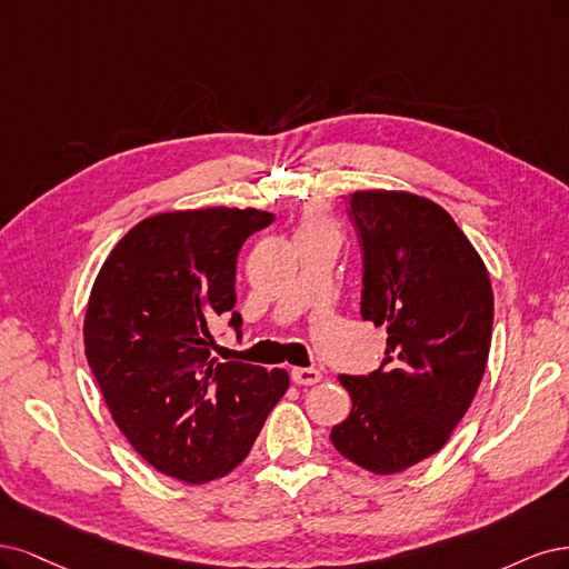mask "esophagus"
Segmentation results:
<instances>
[{
  "mask_svg": "<svg viewBox=\"0 0 569 569\" xmlns=\"http://www.w3.org/2000/svg\"><path fill=\"white\" fill-rule=\"evenodd\" d=\"M290 378L296 385H317L321 380V371H317V369H292Z\"/></svg>",
  "mask_w": 569,
  "mask_h": 569,
  "instance_id": "1",
  "label": "esophagus"
}]
</instances>
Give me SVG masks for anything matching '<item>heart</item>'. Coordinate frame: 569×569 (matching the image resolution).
<instances>
[{
  "label": "heart",
  "mask_w": 569,
  "mask_h": 569,
  "mask_svg": "<svg viewBox=\"0 0 569 569\" xmlns=\"http://www.w3.org/2000/svg\"><path fill=\"white\" fill-rule=\"evenodd\" d=\"M331 231H333V224H331V219H328V214H326L323 210H317V208H307V210L302 212L298 238H302V236H319V233H331Z\"/></svg>",
  "instance_id": "1"
}]
</instances>
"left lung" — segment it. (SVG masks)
<instances>
[{
    "label": "left lung",
    "instance_id": "left-lung-1",
    "mask_svg": "<svg viewBox=\"0 0 569 569\" xmlns=\"http://www.w3.org/2000/svg\"><path fill=\"white\" fill-rule=\"evenodd\" d=\"M350 217L361 238V319L388 328L380 369L340 376L352 411L333 447L390 475L447 445L480 388L493 296L485 262L447 210L405 191H357Z\"/></svg>",
    "mask_w": 569,
    "mask_h": 569
}]
</instances>
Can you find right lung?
I'll use <instances>...</instances> for the list:
<instances>
[{"label":"right lung","instance_id":"add662e5","mask_svg":"<svg viewBox=\"0 0 569 569\" xmlns=\"http://www.w3.org/2000/svg\"><path fill=\"white\" fill-rule=\"evenodd\" d=\"M271 212L208 208L143 219L108 254L84 317V355L113 420L156 470L200 485L248 456L288 373L217 361L210 326L231 317L236 258Z\"/></svg>","mask_w":569,"mask_h":569}]
</instances>
